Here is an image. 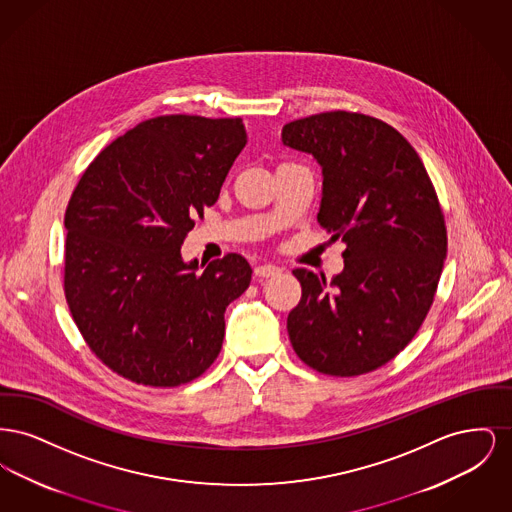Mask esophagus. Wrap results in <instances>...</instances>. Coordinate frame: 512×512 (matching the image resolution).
I'll use <instances>...</instances> for the list:
<instances>
[{
	"mask_svg": "<svg viewBox=\"0 0 512 512\" xmlns=\"http://www.w3.org/2000/svg\"><path fill=\"white\" fill-rule=\"evenodd\" d=\"M276 274H280V268L274 267V265L255 267V276H259V278H270V276H276Z\"/></svg>",
	"mask_w": 512,
	"mask_h": 512,
	"instance_id": "obj_1",
	"label": "esophagus"
}]
</instances>
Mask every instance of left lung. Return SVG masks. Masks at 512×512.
<instances>
[{
    "mask_svg": "<svg viewBox=\"0 0 512 512\" xmlns=\"http://www.w3.org/2000/svg\"><path fill=\"white\" fill-rule=\"evenodd\" d=\"M282 142L317 159V220L345 244L332 282L293 270L301 282L288 317L293 349L322 374L372 372L409 345L434 301L447 255L438 195L413 146L374 117L311 115L288 122Z\"/></svg>",
    "mask_w": 512,
    "mask_h": 512,
    "instance_id": "1",
    "label": "left lung"
}]
</instances>
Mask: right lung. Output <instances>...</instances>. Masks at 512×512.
I'll return each instance as SVG.
<instances>
[{"label":"right lung","mask_w":512,"mask_h":512,"mask_svg":"<svg viewBox=\"0 0 512 512\" xmlns=\"http://www.w3.org/2000/svg\"><path fill=\"white\" fill-rule=\"evenodd\" d=\"M245 144L242 119L163 115L111 142L76 184L65 297L82 338L122 378L174 388L219 357L224 311L253 270L238 253L199 268L180 247Z\"/></svg>","instance_id":"add662e5"}]
</instances>
